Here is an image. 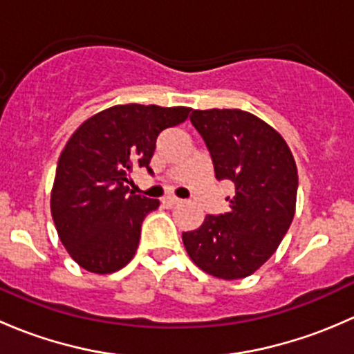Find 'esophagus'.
I'll use <instances>...</instances> for the list:
<instances>
[{"mask_svg": "<svg viewBox=\"0 0 354 354\" xmlns=\"http://www.w3.org/2000/svg\"><path fill=\"white\" fill-rule=\"evenodd\" d=\"M162 202L166 203L167 207H174V205H178V203H181V200L176 198V197H166L162 200Z\"/></svg>", "mask_w": 354, "mask_h": 354, "instance_id": "1", "label": "esophagus"}]
</instances>
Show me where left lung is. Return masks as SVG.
<instances>
[{
	"instance_id": "left-lung-1",
	"label": "left lung",
	"mask_w": 354,
	"mask_h": 354,
	"mask_svg": "<svg viewBox=\"0 0 354 354\" xmlns=\"http://www.w3.org/2000/svg\"><path fill=\"white\" fill-rule=\"evenodd\" d=\"M216 180L234 183L230 210L207 214L202 226L183 233L188 255L207 274L241 279L276 252L295 217L298 171L284 138L241 109L192 111Z\"/></svg>"
}]
</instances>
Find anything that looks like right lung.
Segmentation results:
<instances>
[{
    "label": "right lung",
    "mask_w": 354,
    "mask_h": 354,
    "mask_svg": "<svg viewBox=\"0 0 354 354\" xmlns=\"http://www.w3.org/2000/svg\"><path fill=\"white\" fill-rule=\"evenodd\" d=\"M190 108L124 104L95 114L71 135L59 156L51 214L71 259L94 274L120 270L133 259L145 216L159 200L127 187L133 167L151 162L164 130Z\"/></svg>",
    "instance_id": "1"
}]
</instances>
